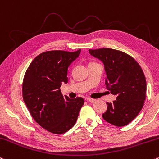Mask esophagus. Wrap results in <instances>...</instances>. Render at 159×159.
Returning a JSON list of instances; mask_svg holds the SVG:
<instances>
[{"label":"esophagus","mask_w":159,"mask_h":159,"mask_svg":"<svg viewBox=\"0 0 159 159\" xmlns=\"http://www.w3.org/2000/svg\"><path fill=\"white\" fill-rule=\"evenodd\" d=\"M86 99L88 101V102H94L96 101V99H91V98H90V97H87Z\"/></svg>","instance_id":"34e87169"}]
</instances>
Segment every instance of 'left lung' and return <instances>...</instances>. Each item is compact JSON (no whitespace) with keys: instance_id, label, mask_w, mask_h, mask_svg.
Returning a JSON list of instances; mask_svg holds the SVG:
<instances>
[{"instance_id":"1","label":"left lung","mask_w":159,"mask_h":159,"mask_svg":"<svg viewBox=\"0 0 159 159\" xmlns=\"http://www.w3.org/2000/svg\"><path fill=\"white\" fill-rule=\"evenodd\" d=\"M89 53L104 64L106 89L116 96V100L107 102L102 118L115 126L128 125L139 114L146 99L143 71L133 57L119 50L101 48L89 50Z\"/></svg>"}]
</instances>
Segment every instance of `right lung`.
<instances>
[{
	"label": "right lung",
	"mask_w": 159,
	"mask_h": 159,
	"mask_svg": "<svg viewBox=\"0 0 159 159\" xmlns=\"http://www.w3.org/2000/svg\"><path fill=\"white\" fill-rule=\"evenodd\" d=\"M75 52L53 50L36 57L26 71L22 96L28 109L38 125L48 131L62 134L76 123L84 100L63 97L60 87L68 83V69L79 57Z\"/></svg>",
	"instance_id": "1"
}]
</instances>
